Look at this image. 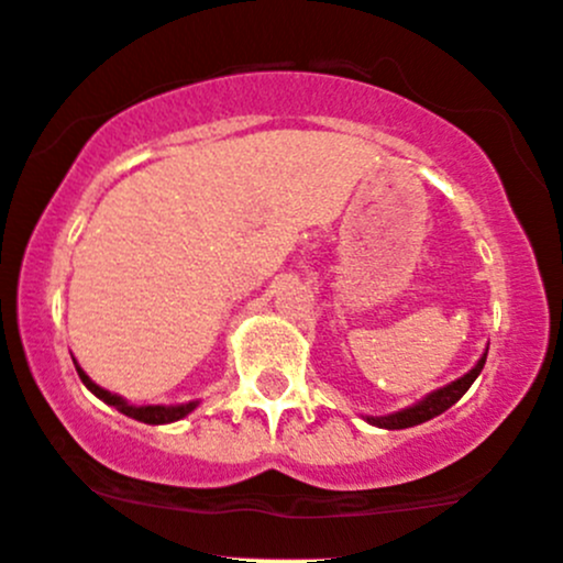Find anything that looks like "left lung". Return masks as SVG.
Wrapping results in <instances>:
<instances>
[{
    "mask_svg": "<svg viewBox=\"0 0 563 563\" xmlns=\"http://www.w3.org/2000/svg\"><path fill=\"white\" fill-rule=\"evenodd\" d=\"M485 360L487 354H482V360L476 362L474 367H471L468 373H465L463 378H457V382L446 384V387L430 391L424 400L413 402V406L402 408V411H395V413H387V417H367V422L376 424V428H387V430H402V428H413V424H422L428 422V419L439 417V413H444L446 408L455 406L460 397L468 391L471 384L476 382V376L482 373V367H485Z\"/></svg>",
    "mask_w": 563,
    "mask_h": 563,
    "instance_id": "left-lung-1",
    "label": "left lung"
}]
</instances>
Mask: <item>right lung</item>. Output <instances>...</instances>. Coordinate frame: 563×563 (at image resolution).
I'll return each instance as SVG.
<instances>
[{
	"mask_svg": "<svg viewBox=\"0 0 563 563\" xmlns=\"http://www.w3.org/2000/svg\"><path fill=\"white\" fill-rule=\"evenodd\" d=\"M76 371H78V378H81V382H84V387L92 391V395H98L100 400L108 402V406H113V408H117V411H122L124 417L139 419V422H144V424H168V422H176V419L187 417V413H190L192 408L198 406V400L181 402V406H130V402L122 400V397H119V395H111V391H108V389L98 387V384H95L92 378H89L87 373H84L78 365H76Z\"/></svg>",
	"mask_w": 563,
	"mask_h": 563,
	"instance_id": "obj_1",
	"label": "right lung"
}]
</instances>
